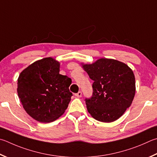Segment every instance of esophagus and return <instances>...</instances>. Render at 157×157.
Instances as JSON below:
<instances>
[{
    "label": "esophagus",
    "instance_id": "obj_1",
    "mask_svg": "<svg viewBox=\"0 0 157 157\" xmlns=\"http://www.w3.org/2000/svg\"><path fill=\"white\" fill-rule=\"evenodd\" d=\"M75 95L76 97H78V98H81V97H82V92H81V91H79L78 93L75 94Z\"/></svg>",
    "mask_w": 157,
    "mask_h": 157
}]
</instances>
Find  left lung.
Segmentation results:
<instances>
[{"label": "left lung", "mask_w": 157, "mask_h": 157, "mask_svg": "<svg viewBox=\"0 0 157 157\" xmlns=\"http://www.w3.org/2000/svg\"><path fill=\"white\" fill-rule=\"evenodd\" d=\"M82 67L94 81L92 97L85 99L88 112L101 122L118 119L130 106L135 95L132 69L123 62L107 58Z\"/></svg>", "instance_id": "obj_1"}]
</instances>
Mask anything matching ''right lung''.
<instances>
[{"label": "right lung", "instance_id": "1", "mask_svg": "<svg viewBox=\"0 0 157 157\" xmlns=\"http://www.w3.org/2000/svg\"><path fill=\"white\" fill-rule=\"evenodd\" d=\"M59 72V62L46 58L33 62L20 74L17 92L28 115L49 123L65 112L73 94L71 79Z\"/></svg>", "mask_w": 157, "mask_h": 157}]
</instances>
